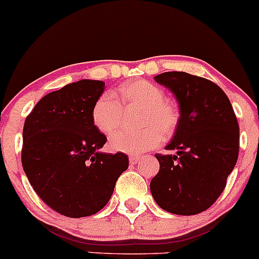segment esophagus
I'll return each mask as SVG.
<instances>
[{
    "label": "esophagus",
    "instance_id": "esophagus-1",
    "mask_svg": "<svg viewBox=\"0 0 259 259\" xmlns=\"http://www.w3.org/2000/svg\"><path fill=\"white\" fill-rule=\"evenodd\" d=\"M141 158H142V157H141V156H135V154H131V156H130V162H131V163H136V162L140 161Z\"/></svg>",
    "mask_w": 259,
    "mask_h": 259
}]
</instances>
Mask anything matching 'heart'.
<instances>
[{
  "label": "heart",
  "instance_id": "heart-1",
  "mask_svg": "<svg viewBox=\"0 0 259 259\" xmlns=\"http://www.w3.org/2000/svg\"><path fill=\"white\" fill-rule=\"evenodd\" d=\"M119 101L106 93L92 110V122L103 135H111L122 122L123 108L141 107L137 131H117L110 137V147L116 152L138 154L157 147L177 130L180 112L173 102L164 98V91L147 79H136L119 89Z\"/></svg>",
  "mask_w": 259,
  "mask_h": 259
}]
</instances>
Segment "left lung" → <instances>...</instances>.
Here are the masks:
<instances>
[{
    "instance_id": "obj_1",
    "label": "left lung",
    "mask_w": 259,
    "mask_h": 259,
    "mask_svg": "<svg viewBox=\"0 0 259 259\" xmlns=\"http://www.w3.org/2000/svg\"><path fill=\"white\" fill-rule=\"evenodd\" d=\"M175 93L180 123L166 146L175 154H156L159 172L151 193L162 209L192 215L208 209L227 185L238 159L239 127L227 95L203 77L186 72L154 76Z\"/></svg>"
}]
</instances>
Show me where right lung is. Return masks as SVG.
I'll use <instances>...</instances> for the list:
<instances>
[{"label": "right lung", "mask_w": 259, "mask_h": 259, "mask_svg": "<svg viewBox=\"0 0 259 259\" xmlns=\"http://www.w3.org/2000/svg\"><path fill=\"white\" fill-rule=\"evenodd\" d=\"M103 91L102 81L70 83L42 97L26 117L23 170L39 198L66 217L100 212L128 168L124 153L100 151L107 138L93 124L92 110Z\"/></svg>", "instance_id": "add662e5"}]
</instances>
